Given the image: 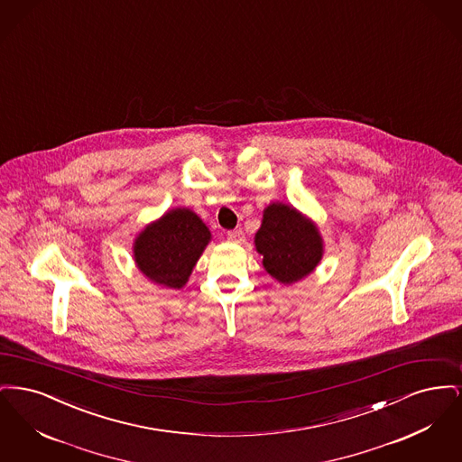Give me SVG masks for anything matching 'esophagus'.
Segmentation results:
<instances>
[{
  "mask_svg": "<svg viewBox=\"0 0 462 462\" xmlns=\"http://www.w3.org/2000/svg\"><path fill=\"white\" fill-rule=\"evenodd\" d=\"M226 239H228V242L241 244V242H244V232H242L241 228L232 230V232H228V234H226Z\"/></svg>",
  "mask_w": 462,
  "mask_h": 462,
  "instance_id": "esophagus-1",
  "label": "esophagus"
}]
</instances>
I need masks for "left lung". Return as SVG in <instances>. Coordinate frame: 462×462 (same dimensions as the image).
I'll return each instance as SVG.
<instances>
[{
    "instance_id": "left-lung-1",
    "label": "left lung",
    "mask_w": 462,
    "mask_h": 462,
    "mask_svg": "<svg viewBox=\"0 0 462 462\" xmlns=\"http://www.w3.org/2000/svg\"><path fill=\"white\" fill-rule=\"evenodd\" d=\"M254 245L263 256L264 270L281 284L305 279L324 254V241L317 225L282 202H273L264 209Z\"/></svg>"
}]
</instances>
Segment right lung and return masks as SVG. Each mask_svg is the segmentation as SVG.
I'll return each instance as SVG.
<instances>
[{"instance_id":"1","label":"right lung","mask_w":462,"mask_h":462,"mask_svg":"<svg viewBox=\"0 0 462 462\" xmlns=\"http://www.w3.org/2000/svg\"><path fill=\"white\" fill-rule=\"evenodd\" d=\"M209 241L211 232L204 221L189 208H176L138 234L133 258L154 284L180 289L187 284Z\"/></svg>"}]
</instances>
